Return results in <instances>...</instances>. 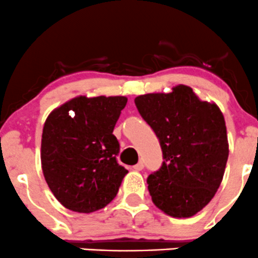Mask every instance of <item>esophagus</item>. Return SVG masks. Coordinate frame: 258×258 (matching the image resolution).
Masks as SVG:
<instances>
[{"instance_id":"34e87169","label":"esophagus","mask_w":258,"mask_h":258,"mask_svg":"<svg viewBox=\"0 0 258 258\" xmlns=\"http://www.w3.org/2000/svg\"><path fill=\"white\" fill-rule=\"evenodd\" d=\"M143 168H144V164L142 163V161H140V163L136 164V165L132 166V169H134V170H136V171L143 170Z\"/></svg>"}]
</instances>
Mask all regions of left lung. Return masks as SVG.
Listing matches in <instances>:
<instances>
[{
	"label": "left lung",
	"instance_id": "left-lung-1",
	"mask_svg": "<svg viewBox=\"0 0 258 258\" xmlns=\"http://www.w3.org/2000/svg\"><path fill=\"white\" fill-rule=\"evenodd\" d=\"M138 112L158 137L163 163L147 179L152 201L175 218L192 217L219 188L229 155L224 116L192 88L135 99Z\"/></svg>",
	"mask_w": 258,
	"mask_h": 258
}]
</instances>
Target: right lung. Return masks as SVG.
Instances as JSON below:
<instances>
[{"mask_svg": "<svg viewBox=\"0 0 258 258\" xmlns=\"http://www.w3.org/2000/svg\"><path fill=\"white\" fill-rule=\"evenodd\" d=\"M124 97H78L53 110L41 138L45 180L58 202L78 213L109 205L127 174L112 135Z\"/></svg>", "mask_w": 258, "mask_h": 258, "instance_id": "1", "label": "right lung"}]
</instances>
